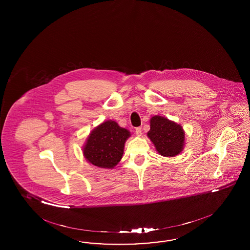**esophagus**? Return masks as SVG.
Instances as JSON below:
<instances>
[{
	"label": "esophagus",
	"mask_w": 250,
	"mask_h": 250,
	"mask_svg": "<svg viewBox=\"0 0 250 250\" xmlns=\"http://www.w3.org/2000/svg\"><path fill=\"white\" fill-rule=\"evenodd\" d=\"M136 136H141V134H142V129H141V127H136Z\"/></svg>",
	"instance_id": "esophagus-1"
}]
</instances>
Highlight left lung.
<instances>
[{
  "label": "left lung",
  "instance_id": "8db88e82",
  "mask_svg": "<svg viewBox=\"0 0 250 250\" xmlns=\"http://www.w3.org/2000/svg\"><path fill=\"white\" fill-rule=\"evenodd\" d=\"M147 136L155 145L157 151L164 157H174L183 149L184 131L182 125L165 117L159 115L152 117Z\"/></svg>",
  "mask_w": 250,
  "mask_h": 250
}]
</instances>
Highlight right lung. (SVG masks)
Here are the masks:
<instances>
[{
	"mask_svg": "<svg viewBox=\"0 0 250 250\" xmlns=\"http://www.w3.org/2000/svg\"><path fill=\"white\" fill-rule=\"evenodd\" d=\"M129 136L128 130L116 122H104L90 134L84 146V157L94 166L113 168L121 160Z\"/></svg>",
	"mask_w": 250,
	"mask_h": 250,
	"instance_id": "1",
	"label": "right lung"
}]
</instances>
